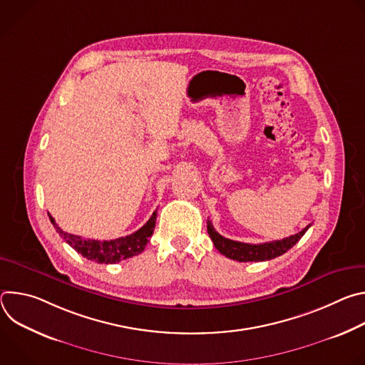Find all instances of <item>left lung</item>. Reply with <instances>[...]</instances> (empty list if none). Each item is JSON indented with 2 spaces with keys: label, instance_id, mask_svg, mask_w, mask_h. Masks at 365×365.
<instances>
[{
  "label": "left lung",
  "instance_id": "1",
  "mask_svg": "<svg viewBox=\"0 0 365 365\" xmlns=\"http://www.w3.org/2000/svg\"><path fill=\"white\" fill-rule=\"evenodd\" d=\"M310 225L303 228L300 232L286 237L283 240L277 241H270V242H263V244H247V242H240V241H232L221 234H218L212 225L211 221H207V234H210L215 248L224 254L225 257L231 259H237V262H267V259L276 258L286 251H289L309 230Z\"/></svg>",
  "mask_w": 365,
  "mask_h": 365
}]
</instances>
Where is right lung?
Segmentation results:
<instances>
[{"label":"right lung","instance_id":"1","mask_svg":"<svg viewBox=\"0 0 365 365\" xmlns=\"http://www.w3.org/2000/svg\"><path fill=\"white\" fill-rule=\"evenodd\" d=\"M155 217H158V212L154 211L151 218L138 231L133 232L131 235L121 237L117 240H110V241H98V240H89V238L86 240L79 235L65 232L58 227L53 217L48 214L50 222L56 228V232H59V235L82 257L99 264H115L123 262V259H127V258H131L133 255L140 254L145 248L147 242L150 241V237L153 235V231L155 227Z\"/></svg>","mask_w":365,"mask_h":365}]
</instances>
